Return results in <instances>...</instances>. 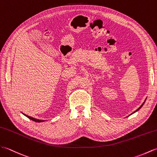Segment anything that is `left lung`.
Instances as JSON below:
<instances>
[{
  "instance_id": "1",
  "label": "left lung",
  "mask_w": 157,
  "mask_h": 157,
  "mask_svg": "<svg viewBox=\"0 0 157 157\" xmlns=\"http://www.w3.org/2000/svg\"><path fill=\"white\" fill-rule=\"evenodd\" d=\"M146 100H147V99H146L144 100V102H143V103H142V105H140V107H138V109H137L136 110V111H134V112H133V113H131L130 115H132V114H133V113H134L135 112H136V111H138L139 109H140V108H141V107H142V106H143V105H144V103H145V101H146Z\"/></svg>"
}]
</instances>
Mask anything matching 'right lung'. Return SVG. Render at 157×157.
I'll list each match as a JSON object with an SVG mask.
<instances>
[{"label":"right lung","instance_id":"obj_1","mask_svg":"<svg viewBox=\"0 0 157 157\" xmlns=\"http://www.w3.org/2000/svg\"><path fill=\"white\" fill-rule=\"evenodd\" d=\"M22 113L24 115V116H26L27 117H28L29 119H30L31 120H32V121H36V122H43V121H45V120H38V119H36V118H34V117H31V116H27V115H25V113Z\"/></svg>","mask_w":157,"mask_h":157}]
</instances>
